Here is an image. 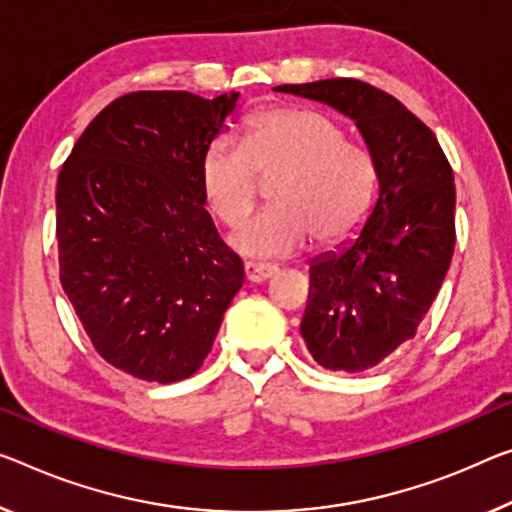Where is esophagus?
Segmentation results:
<instances>
[{
  "instance_id": "esophagus-1",
  "label": "esophagus",
  "mask_w": 512,
  "mask_h": 512,
  "mask_svg": "<svg viewBox=\"0 0 512 512\" xmlns=\"http://www.w3.org/2000/svg\"><path fill=\"white\" fill-rule=\"evenodd\" d=\"M277 267L274 265H263V263H245V279L249 283H261L274 277Z\"/></svg>"
}]
</instances>
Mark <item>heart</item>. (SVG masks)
Returning a JSON list of instances; mask_svg holds the SVG:
<instances>
[{
  "label": "heart",
  "instance_id": "1",
  "mask_svg": "<svg viewBox=\"0 0 512 512\" xmlns=\"http://www.w3.org/2000/svg\"><path fill=\"white\" fill-rule=\"evenodd\" d=\"M258 174H281L274 206L231 235L249 256H288L311 235L332 245L355 233L373 208L380 185L371 151L345 141L343 130L320 112L295 107L249 116L245 137H217L201 157L199 180L208 208L226 226L240 224L256 201Z\"/></svg>",
  "mask_w": 512,
  "mask_h": 512
}]
</instances>
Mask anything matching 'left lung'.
<instances>
[{
  "instance_id": "left-lung-1",
  "label": "left lung",
  "mask_w": 512,
  "mask_h": 512,
  "mask_svg": "<svg viewBox=\"0 0 512 512\" xmlns=\"http://www.w3.org/2000/svg\"><path fill=\"white\" fill-rule=\"evenodd\" d=\"M355 121L377 162V196L345 245L309 263L302 338L322 368L361 373L416 334L455 247L453 171L437 137L389 93L359 80L274 86Z\"/></svg>"
}]
</instances>
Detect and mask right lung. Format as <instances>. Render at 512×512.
Returning a JSON list of instances; mask_svg holds the SVG:
<instances>
[{"instance_id": "right-lung-1", "label": "right lung", "mask_w": 512, "mask_h": 512, "mask_svg": "<svg viewBox=\"0 0 512 512\" xmlns=\"http://www.w3.org/2000/svg\"><path fill=\"white\" fill-rule=\"evenodd\" d=\"M238 98L128 93L89 123L59 171L61 286L98 355L139 380L199 371L245 281L199 180Z\"/></svg>"}]
</instances>
